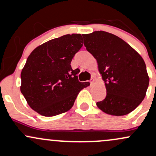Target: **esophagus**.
I'll list each match as a JSON object with an SVG mask.
<instances>
[{
  "mask_svg": "<svg viewBox=\"0 0 156 156\" xmlns=\"http://www.w3.org/2000/svg\"><path fill=\"white\" fill-rule=\"evenodd\" d=\"M94 78H91V80H90V83H91V85H92L93 83H94Z\"/></svg>",
  "mask_w": 156,
  "mask_h": 156,
  "instance_id": "esophagus-1",
  "label": "esophagus"
}]
</instances>
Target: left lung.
I'll return each mask as SVG.
<instances>
[{"instance_id":"left-lung-1","label":"left lung","mask_w":156,"mask_h":156,"mask_svg":"<svg viewBox=\"0 0 156 156\" xmlns=\"http://www.w3.org/2000/svg\"><path fill=\"white\" fill-rule=\"evenodd\" d=\"M84 45L96 58L106 88L98 102L101 110L114 116L133 112L145 97L149 77L141 56L124 40L108 32L83 34Z\"/></svg>"}]
</instances>
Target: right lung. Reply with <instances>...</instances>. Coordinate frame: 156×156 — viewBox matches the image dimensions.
I'll return each instance as SVG.
<instances>
[{
    "instance_id": "add662e5",
    "label": "right lung",
    "mask_w": 156,
    "mask_h": 156,
    "mask_svg": "<svg viewBox=\"0 0 156 156\" xmlns=\"http://www.w3.org/2000/svg\"><path fill=\"white\" fill-rule=\"evenodd\" d=\"M82 46L81 34H73L51 39L31 52L21 72L20 91L33 110L44 117L67 112L80 91L89 86L78 80L80 69L70 65Z\"/></svg>"
}]
</instances>
